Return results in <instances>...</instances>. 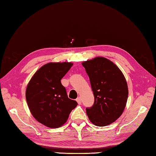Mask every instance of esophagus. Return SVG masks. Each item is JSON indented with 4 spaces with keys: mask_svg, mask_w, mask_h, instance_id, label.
<instances>
[{
    "mask_svg": "<svg viewBox=\"0 0 156 156\" xmlns=\"http://www.w3.org/2000/svg\"><path fill=\"white\" fill-rule=\"evenodd\" d=\"M76 102H77V103L79 105H80L81 103V98L80 97H79V98H76Z\"/></svg>",
    "mask_w": 156,
    "mask_h": 156,
    "instance_id": "esophagus-1",
    "label": "esophagus"
}]
</instances>
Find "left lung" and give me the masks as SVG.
Listing matches in <instances>:
<instances>
[{
	"label": "left lung",
	"mask_w": 156,
	"mask_h": 156,
	"mask_svg": "<svg viewBox=\"0 0 156 156\" xmlns=\"http://www.w3.org/2000/svg\"><path fill=\"white\" fill-rule=\"evenodd\" d=\"M94 95V104L86 109L97 126H106L121 116L128 96V85L119 68L109 60L97 57L83 62Z\"/></svg>",
	"instance_id": "obj_1"
}]
</instances>
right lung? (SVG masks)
I'll return each mask as SVG.
<instances>
[{"mask_svg": "<svg viewBox=\"0 0 156 156\" xmlns=\"http://www.w3.org/2000/svg\"><path fill=\"white\" fill-rule=\"evenodd\" d=\"M73 65L68 62L44 65L34 74L26 88V98L31 114L49 128L63 126L77 105L75 100L68 98L61 81Z\"/></svg>", "mask_w": 156, "mask_h": 156, "instance_id": "right-lung-1", "label": "right lung"}]
</instances>
